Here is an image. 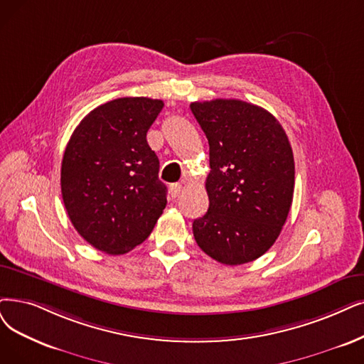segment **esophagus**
Here are the masks:
<instances>
[{"label": "esophagus", "instance_id": "1", "mask_svg": "<svg viewBox=\"0 0 364 364\" xmlns=\"http://www.w3.org/2000/svg\"><path fill=\"white\" fill-rule=\"evenodd\" d=\"M182 193V185L181 183H173L170 185V196L173 198H176Z\"/></svg>", "mask_w": 364, "mask_h": 364}]
</instances>
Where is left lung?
<instances>
[{
	"label": "left lung",
	"instance_id": "obj_1",
	"mask_svg": "<svg viewBox=\"0 0 364 364\" xmlns=\"http://www.w3.org/2000/svg\"><path fill=\"white\" fill-rule=\"evenodd\" d=\"M209 141V209L193 223L197 245L223 264L250 263L278 239L293 203L294 156L279 121L240 100L196 101Z\"/></svg>",
	"mask_w": 364,
	"mask_h": 364
}]
</instances>
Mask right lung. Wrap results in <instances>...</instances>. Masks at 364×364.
<instances>
[{
  "instance_id": "1",
  "label": "right lung",
  "mask_w": 364,
  "mask_h": 364,
  "mask_svg": "<svg viewBox=\"0 0 364 364\" xmlns=\"http://www.w3.org/2000/svg\"><path fill=\"white\" fill-rule=\"evenodd\" d=\"M164 103L116 98L90 112L63 158L61 193L71 224L94 248L119 255L146 240L167 205L146 133Z\"/></svg>"
}]
</instances>
